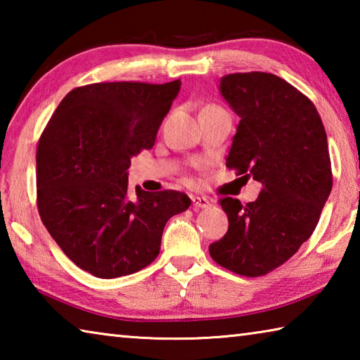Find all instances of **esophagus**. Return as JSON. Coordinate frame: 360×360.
<instances>
[{
  "label": "esophagus",
  "instance_id": "obj_1",
  "mask_svg": "<svg viewBox=\"0 0 360 360\" xmlns=\"http://www.w3.org/2000/svg\"><path fill=\"white\" fill-rule=\"evenodd\" d=\"M192 205L195 210H200V208H208V206H211V202L206 197H192Z\"/></svg>",
  "mask_w": 360,
  "mask_h": 360
}]
</instances>
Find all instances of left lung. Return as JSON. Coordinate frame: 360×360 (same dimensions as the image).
<instances>
[{
	"mask_svg": "<svg viewBox=\"0 0 360 360\" xmlns=\"http://www.w3.org/2000/svg\"><path fill=\"white\" fill-rule=\"evenodd\" d=\"M219 92L240 117L227 167L262 182V191L246 205L219 202L229 230L210 254L236 275L255 278L289 260L318 225L332 191L327 135L313 103L270 72L227 75Z\"/></svg>",
	"mask_w": 360,
	"mask_h": 360,
	"instance_id": "8db88e82",
	"label": "left lung"
}]
</instances>
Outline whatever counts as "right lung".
<instances>
[{"instance_id": "1", "label": "right lung", "mask_w": 360, "mask_h": 360, "mask_svg": "<svg viewBox=\"0 0 360 360\" xmlns=\"http://www.w3.org/2000/svg\"><path fill=\"white\" fill-rule=\"evenodd\" d=\"M181 89L101 82L65 96L36 150L42 224L62 251L96 278L136 273L155 260L169 217L191 198L176 191L129 193L131 157L150 149Z\"/></svg>"}]
</instances>
